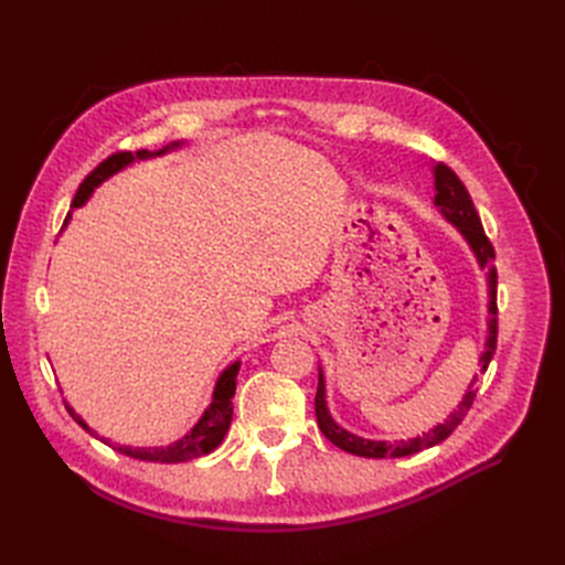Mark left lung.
Returning a JSON list of instances; mask_svg holds the SVG:
<instances>
[{"mask_svg": "<svg viewBox=\"0 0 565 565\" xmlns=\"http://www.w3.org/2000/svg\"><path fill=\"white\" fill-rule=\"evenodd\" d=\"M434 185H436V198L434 204L440 210V214L446 216V221L461 233V237L469 243L476 262L481 268L488 270V339H486V351L481 353V372L488 370L494 349H498V270L492 266L494 259V249L488 241V235L481 226V218H478V212L471 202V195L465 188V183L459 181V177L452 172L450 167L446 164H436L434 167ZM476 391H478V374H473V382L469 384V391L465 393V398L457 405L455 413L434 429L424 431L417 438H409V440H370V438H361L351 431H347L344 426H339L330 409H328V401H324V377H322V370L318 372V393H316V419L320 431L324 434V438L332 440L337 448L347 450L351 455L358 457H407V455H415L419 450L426 448H434L438 443L446 440L457 426L461 424V419L467 417L469 407L476 398Z\"/></svg>", "mask_w": 565, "mask_h": 565, "instance_id": "left-lung-1", "label": "left lung"}]
</instances>
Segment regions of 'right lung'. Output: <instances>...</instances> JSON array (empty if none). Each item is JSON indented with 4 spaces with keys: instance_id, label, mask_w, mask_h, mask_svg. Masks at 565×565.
I'll return each instance as SVG.
<instances>
[{
    "instance_id": "add662e5",
    "label": "right lung",
    "mask_w": 565,
    "mask_h": 565,
    "mask_svg": "<svg viewBox=\"0 0 565 565\" xmlns=\"http://www.w3.org/2000/svg\"><path fill=\"white\" fill-rule=\"evenodd\" d=\"M183 141H174L172 146H164L162 150H156V152H148V150H136V152H115V156H110L108 160L100 162L94 172L84 179L77 188L75 193V200H73V207H82L84 202H87L94 193V188H98L100 183H104L106 179H110L113 174L122 172V169L127 164H131L134 160H148V158H158V156H164V152L169 150H177L181 148ZM71 221V214L65 216V224ZM237 372H241V361H235L233 365H228L224 372L218 374L216 380V386H214V393H212V403L210 407L204 409V415L198 419V424L193 426L191 431H188L183 438H179L177 443H172V446L167 448H131V446H117V443L98 436L92 426L84 422L75 409L65 403L67 413H71V417L82 426L84 431H89L92 436H96L98 440H104L106 446H110L113 450L122 452L127 457H134V459H146V461H164V465H177V461H188V459H195V457H202V455H210L214 448L221 446V440H224L228 426H231V419H233V396H235V377Z\"/></svg>"
}]
</instances>
